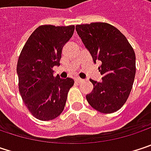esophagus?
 I'll return each instance as SVG.
<instances>
[{"label": "esophagus", "instance_id": "1", "mask_svg": "<svg viewBox=\"0 0 151 151\" xmlns=\"http://www.w3.org/2000/svg\"><path fill=\"white\" fill-rule=\"evenodd\" d=\"M75 81L77 83H81V82H83L84 81V79H82V78H75Z\"/></svg>", "mask_w": 151, "mask_h": 151}]
</instances>
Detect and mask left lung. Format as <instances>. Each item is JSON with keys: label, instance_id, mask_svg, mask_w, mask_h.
<instances>
[{"label": "left lung", "instance_id": "1", "mask_svg": "<svg viewBox=\"0 0 151 151\" xmlns=\"http://www.w3.org/2000/svg\"><path fill=\"white\" fill-rule=\"evenodd\" d=\"M76 30L94 63L101 61V81L93 79V91L86 94L92 107L104 114L119 110L129 98L136 75L135 51L125 36L106 22L76 26Z\"/></svg>", "mask_w": 151, "mask_h": 151}]
</instances>
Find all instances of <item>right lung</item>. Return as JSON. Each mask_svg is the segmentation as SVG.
I'll return each mask as SVG.
<instances>
[{"instance_id":"obj_1","label":"right lung","mask_w":151,"mask_h":151,"mask_svg":"<svg viewBox=\"0 0 151 151\" xmlns=\"http://www.w3.org/2000/svg\"><path fill=\"white\" fill-rule=\"evenodd\" d=\"M74 26H39L24 45L17 62L19 91L29 111L38 120L50 121L63 112L73 86L71 78L54 77L62 49L74 32Z\"/></svg>"}]
</instances>
